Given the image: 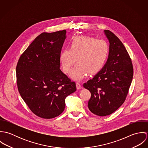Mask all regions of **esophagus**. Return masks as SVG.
Instances as JSON below:
<instances>
[{
	"mask_svg": "<svg viewBox=\"0 0 148 148\" xmlns=\"http://www.w3.org/2000/svg\"><path fill=\"white\" fill-rule=\"evenodd\" d=\"M76 88H77V89H80L82 87V85L79 83H76Z\"/></svg>",
	"mask_w": 148,
	"mask_h": 148,
	"instance_id": "obj_1",
	"label": "esophagus"
}]
</instances>
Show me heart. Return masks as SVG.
<instances>
[{
    "label": "heart",
    "mask_w": 148,
    "mask_h": 148,
    "mask_svg": "<svg viewBox=\"0 0 148 148\" xmlns=\"http://www.w3.org/2000/svg\"><path fill=\"white\" fill-rule=\"evenodd\" d=\"M109 52L108 42L103 39L86 36L74 38L70 43V49H65L60 56V62L65 73H68L76 62L71 76L81 80L89 73L99 72L106 63Z\"/></svg>",
    "instance_id": "heart-1"
}]
</instances>
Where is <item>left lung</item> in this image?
Segmentation results:
<instances>
[{
  "mask_svg": "<svg viewBox=\"0 0 148 148\" xmlns=\"http://www.w3.org/2000/svg\"><path fill=\"white\" fill-rule=\"evenodd\" d=\"M104 32L110 43L107 62L93 79L83 84L91 93L88 108L99 116L109 115L123 105L133 76L132 60L124 44L109 30Z\"/></svg>",
  "mask_w": 148,
  "mask_h": 148,
  "instance_id": "1",
  "label": "left lung"
}]
</instances>
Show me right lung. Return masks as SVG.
<instances>
[{
    "label": "right lung",
    "instance_id": "1",
    "mask_svg": "<svg viewBox=\"0 0 148 148\" xmlns=\"http://www.w3.org/2000/svg\"><path fill=\"white\" fill-rule=\"evenodd\" d=\"M66 31L43 32L18 60L16 83L21 98L37 116L56 117L65 109V98L76 90V83L60 69V56Z\"/></svg>",
    "mask_w": 148,
    "mask_h": 148
}]
</instances>
